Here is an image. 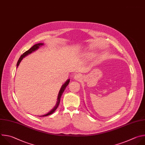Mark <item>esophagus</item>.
<instances>
[{"instance_id": "34e87169", "label": "esophagus", "mask_w": 145, "mask_h": 145, "mask_svg": "<svg viewBox=\"0 0 145 145\" xmlns=\"http://www.w3.org/2000/svg\"><path fill=\"white\" fill-rule=\"evenodd\" d=\"M74 78L76 80H80L82 79V75L80 74H77L76 75H74Z\"/></svg>"}]
</instances>
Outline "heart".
Returning a JSON list of instances; mask_svg holds the SVG:
<instances>
[{"mask_svg": "<svg viewBox=\"0 0 145 145\" xmlns=\"http://www.w3.org/2000/svg\"><path fill=\"white\" fill-rule=\"evenodd\" d=\"M91 56V54H88L86 55V56L87 57H88V58H89V57H90Z\"/></svg>", "mask_w": 145, "mask_h": 145, "instance_id": "b5f03b06", "label": "heart"}]
</instances>
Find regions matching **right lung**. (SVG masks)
<instances>
[{"instance_id": "right-lung-1", "label": "right lung", "mask_w": 145, "mask_h": 145, "mask_svg": "<svg viewBox=\"0 0 145 145\" xmlns=\"http://www.w3.org/2000/svg\"><path fill=\"white\" fill-rule=\"evenodd\" d=\"M43 45H44V43H37V44L34 45L32 47H31L28 50H27V51H25V52H24V53L20 56V57H19V59L18 61V62H17V64H16V68L18 67V66H19L20 63L21 62V61H22V59L24 58V57H25L26 56H27V55H30V54H31V53L35 52V51H37V50H38V49L40 48V47H41V46H43ZM70 79H67V80L65 82V83L62 86L61 88V89H60V90H59L58 95H57V102H56V105L54 106V107L50 111H49L48 113H47L46 114H44V115H40V116H39V117H45V116H47V115H49L52 114V113L56 110V109L57 108V107H58V106H59V105L60 101H61V97H62V94L63 93V92H64V91H65L66 88L67 86V85L69 84V82H70Z\"/></svg>"}]
</instances>
